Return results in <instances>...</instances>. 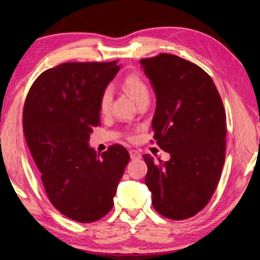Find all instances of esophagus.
Instances as JSON below:
<instances>
[{
    "instance_id": "esophagus-1",
    "label": "esophagus",
    "mask_w": 260,
    "mask_h": 260,
    "mask_svg": "<svg viewBox=\"0 0 260 260\" xmlns=\"http://www.w3.org/2000/svg\"><path fill=\"white\" fill-rule=\"evenodd\" d=\"M129 154H130L131 159H133V160L140 159V158H141V154H140L138 151H136V149H130Z\"/></svg>"
}]
</instances>
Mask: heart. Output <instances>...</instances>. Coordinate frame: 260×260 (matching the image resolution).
Segmentation results:
<instances>
[{"label": "heart", "instance_id": "1", "mask_svg": "<svg viewBox=\"0 0 260 260\" xmlns=\"http://www.w3.org/2000/svg\"><path fill=\"white\" fill-rule=\"evenodd\" d=\"M123 89L129 93V95L135 100L136 103H140L141 101L148 100L149 92L146 83L142 80V78L138 75H129L125 77L123 81ZM113 94L111 89H106L102 94L100 100V112L101 114L106 115L109 113L112 105Z\"/></svg>", "mask_w": 260, "mask_h": 260}]
</instances>
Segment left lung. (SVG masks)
Wrapping results in <instances>:
<instances>
[{"instance_id": "8db88e82", "label": "left lung", "mask_w": 260, "mask_h": 260, "mask_svg": "<svg viewBox=\"0 0 260 260\" xmlns=\"http://www.w3.org/2000/svg\"><path fill=\"white\" fill-rule=\"evenodd\" d=\"M156 95L154 139L170 154L164 162L144 155L145 183L164 217L182 220L207 205L221 176L225 113L211 78L193 62L171 54L141 59Z\"/></svg>"}]
</instances>
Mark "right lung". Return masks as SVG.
I'll return each instance as SVG.
<instances>
[{
	"label": "right lung",
	"mask_w": 260,
	"mask_h": 260,
	"mask_svg": "<svg viewBox=\"0 0 260 260\" xmlns=\"http://www.w3.org/2000/svg\"><path fill=\"white\" fill-rule=\"evenodd\" d=\"M119 69L117 61L65 62L37 78L23 105V132L45 192L78 222L108 214L130 159L121 145L101 156L89 145L100 124L101 96Z\"/></svg>",
	"instance_id": "add662e5"
}]
</instances>
